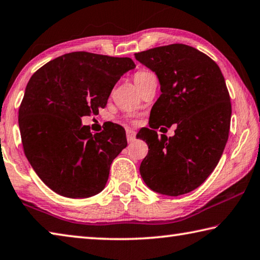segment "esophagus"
Wrapping results in <instances>:
<instances>
[{
    "mask_svg": "<svg viewBox=\"0 0 260 260\" xmlns=\"http://www.w3.org/2000/svg\"><path fill=\"white\" fill-rule=\"evenodd\" d=\"M126 139H127V143H133L136 139V134L131 129L126 130Z\"/></svg>",
    "mask_w": 260,
    "mask_h": 260,
    "instance_id": "obj_1",
    "label": "esophagus"
}]
</instances>
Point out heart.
Returning <instances> with one entry per match:
<instances>
[{
    "label": "heart",
    "instance_id": "obj_1",
    "mask_svg": "<svg viewBox=\"0 0 260 260\" xmlns=\"http://www.w3.org/2000/svg\"><path fill=\"white\" fill-rule=\"evenodd\" d=\"M152 77H154L152 73H149L147 71H138L134 76V81L136 85L140 89L149 79H152Z\"/></svg>",
    "mask_w": 260,
    "mask_h": 260
}]
</instances>
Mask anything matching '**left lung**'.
I'll return each instance as SVG.
<instances>
[{
    "label": "left lung",
    "mask_w": 260,
    "mask_h": 260,
    "mask_svg": "<svg viewBox=\"0 0 260 260\" xmlns=\"http://www.w3.org/2000/svg\"><path fill=\"white\" fill-rule=\"evenodd\" d=\"M155 72L161 95L153 105L149 126L138 138L148 154L140 165L142 178L160 194L192 192L215 170L229 139L232 106L219 66L186 44H170L135 53ZM176 124L175 136L158 138L155 128Z\"/></svg>",
    "instance_id": "left-lung-1"
}]
</instances>
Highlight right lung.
I'll use <instances>...</instances> for the list:
<instances>
[{
	"label": "right lung",
	"mask_w": 260,
	"mask_h": 260,
	"mask_svg": "<svg viewBox=\"0 0 260 260\" xmlns=\"http://www.w3.org/2000/svg\"><path fill=\"white\" fill-rule=\"evenodd\" d=\"M136 67L133 59L77 51L36 71L18 113L25 155L41 180L59 195L93 197L104 189L114 158L126 147L112 123L91 134L81 118L106 106L114 85Z\"/></svg>",
	"instance_id": "add662e5"
}]
</instances>
